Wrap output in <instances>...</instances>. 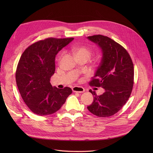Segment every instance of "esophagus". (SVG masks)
Returning a JSON list of instances; mask_svg holds the SVG:
<instances>
[{
    "instance_id": "esophagus-1",
    "label": "esophagus",
    "mask_w": 153,
    "mask_h": 153,
    "mask_svg": "<svg viewBox=\"0 0 153 153\" xmlns=\"http://www.w3.org/2000/svg\"><path fill=\"white\" fill-rule=\"evenodd\" d=\"M72 90L74 92H78V93H82V92H85V89L84 87L80 86H75L72 88Z\"/></svg>"
}]
</instances>
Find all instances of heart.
Listing matches in <instances>:
<instances>
[{"instance_id": "b5f03b06", "label": "heart", "mask_w": 153, "mask_h": 153, "mask_svg": "<svg viewBox=\"0 0 153 153\" xmlns=\"http://www.w3.org/2000/svg\"><path fill=\"white\" fill-rule=\"evenodd\" d=\"M71 50L77 59H85L88 60L90 59L92 54V50L85 46H73ZM62 53L63 52L61 53L59 58L61 57Z\"/></svg>"}]
</instances>
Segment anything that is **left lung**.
<instances>
[{
	"mask_svg": "<svg viewBox=\"0 0 153 153\" xmlns=\"http://www.w3.org/2000/svg\"><path fill=\"white\" fill-rule=\"evenodd\" d=\"M87 38L98 45L103 53L89 85L105 89L101 95L89 90L94 96V101L87 109L96 116L110 117L122 108L131 95L134 83L133 64L127 50L108 37L99 34Z\"/></svg>",
	"mask_w": 153,
	"mask_h": 153,
	"instance_id": "1",
	"label": "left lung"
}]
</instances>
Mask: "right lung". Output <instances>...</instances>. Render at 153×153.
Returning a JSON list of instances; mask_svg holds the SVG:
<instances>
[{"label":"right lung","instance_id":"1","mask_svg":"<svg viewBox=\"0 0 153 153\" xmlns=\"http://www.w3.org/2000/svg\"><path fill=\"white\" fill-rule=\"evenodd\" d=\"M74 39L49 38L27 47L18 62L16 82L22 98L32 112L39 115L58 111L72 93L71 88L52 87L50 78L55 70V55Z\"/></svg>","mask_w":153,"mask_h":153}]
</instances>
